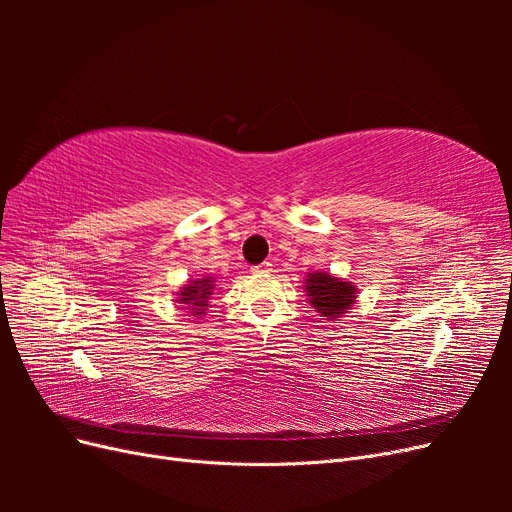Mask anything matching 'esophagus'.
<instances>
[{"label":"esophagus","instance_id":"esophagus-1","mask_svg":"<svg viewBox=\"0 0 512 512\" xmlns=\"http://www.w3.org/2000/svg\"><path fill=\"white\" fill-rule=\"evenodd\" d=\"M271 271H273L271 262H260V265L252 267V273H254V275H269Z\"/></svg>","mask_w":512,"mask_h":512}]
</instances>
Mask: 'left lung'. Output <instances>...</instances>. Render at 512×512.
Masks as SVG:
<instances>
[{
	"label": "left lung",
	"instance_id": "left-lung-1",
	"mask_svg": "<svg viewBox=\"0 0 512 512\" xmlns=\"http://www.w3.org/2000/svg\"><path fill=\"white\" fill-rule=\"evenodd\" d=\"M305 292L309 303L320 316H324V320H335L346 314L356 299V288L352 282H344L324 271L307 273Z\"/></svg>",
	"mask_w": 512,
	"mask_h": 512
}]
</instances>
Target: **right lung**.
Masks as SVG:
<instances>
[{
    "label": "right lung",
    "instance_id": "1",
    "mask_svg": "<svg viewBox=\"0 0 512 512\" xmlns=\"http://www.w3.org/2000/svg\"><path fill=\"white\" fill-rule=\"evenodd\" d=\"M213 290V277H203V280H192L185 284L177 294L183 309H190L194 316H203L205 307H209V297Z\"/></svg>",
    "mask_w": 512,
    "mask_h": 512
}]
</instances>
